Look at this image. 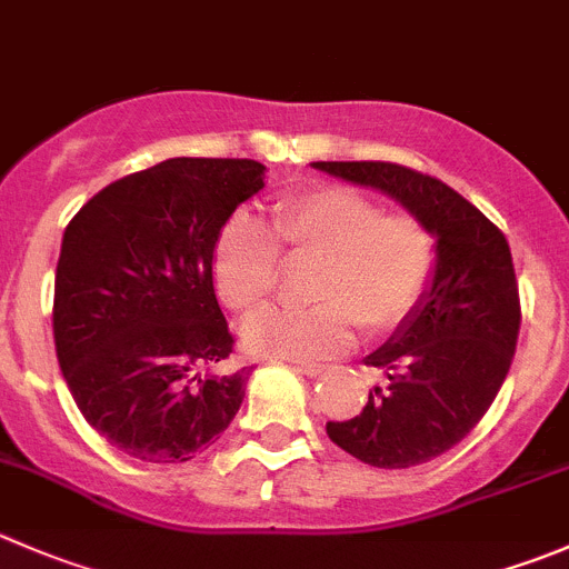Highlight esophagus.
Masks as SVG:
<instances>
[{
	"label": "esophagus",
	"instance_id": "obj_1",
	"mask_svg": "<svg viewBox=\"0 0 569 569\" xmlns=\"http://www.w3.org/2000/svg\"><path fill=\"white\" fill-rule=\"evenodd\" d=\"M295 369L297 372L308 375V378H317V375H322L328 367H325V363H295Z\"/></svg>",
	"mask_w": 569,
	"mask_h": 569
}]
</instances>
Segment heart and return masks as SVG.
<instances>
[{
	"instance_id": "b5f03b06",
	"label": "heart",
	"mask_w": 569,
	"mask_h": 569,
	"mask_svg": "<svg viewBox=\"0 0 569 569\" xmlns=\"http://www.w3.org/2000/svg\"><path fill=\"white\" fill-rule=\"evenodd\" d=\"M280 256L313 261L308 308H263L244 325L256 356L319 361L345 350L352 328L383 336L422 300L437 267L431 228L347 186H308L280 197L269 224L233 213L219 228L211 278L230 311L250 313L274 295Z\"/></svg>"
}]
</instances>
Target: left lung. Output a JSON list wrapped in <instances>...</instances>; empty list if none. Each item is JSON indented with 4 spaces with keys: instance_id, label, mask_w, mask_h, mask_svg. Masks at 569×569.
Returning a JSON list of instances; mask_svg holds the SVG:
<instances>
[{
    "instance_id": "left-lung-1",
    "label": "left lung",
    "mask_w": 569,
    "mask_h": 569,
    "mask_svg": "<svg viewBox=\"0 0 569 569\" xmlns=\"http://www.w3.org/2000/svg\"><path fill=\"white\" fill-rule=\"evenodd\" d=\"M313 167L395 197L437 236L431 289L389 345L367 356L383 383L358 417L328 422V437L363 465H425L481 422L509 375L522 319L509 241L459 191L417 169L389 161Z\"/></svg>"
}]
</instances>
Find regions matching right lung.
<instances>
[{
	"mask_svg": "<svg viewBox=\"0 0 569 569\" xmlns=\"http://www.w3.org/2000/svg\"><path fill=\"white\" fill-rule=\"evenodd\" d=\"M263 172L247 158H172L104 186L66 228L52 306L60 372L86 422L132 459H194L244 400L252 367L211 372L236 347L211 252Z\"/></svg>",
	"mask_w": 569,
	"mask_h": 569,
	"instance_id": "right-lung-1",
	"label": "right lung"
}]
</instances>
